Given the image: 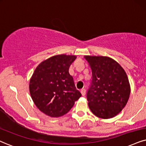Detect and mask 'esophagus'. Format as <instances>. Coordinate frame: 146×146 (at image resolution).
Returning <instances> with one entry per match:
<instances>
[{"label": "esophagus", "mask_w": 146, "mask_h": 146, "mask_svg": "<svg viewBox=\"0 0 146 146\" xmlns=\"http://www.w3.org/2000/svg\"><path fill=\"white\" fill-rule=\"evenodd\" d=\"M86 90H85L84 88H83V89L81 90V93H82L83 96H84L85 94H86Z\"/></svg>", "instance_id": "obj_1"}]
</instances>
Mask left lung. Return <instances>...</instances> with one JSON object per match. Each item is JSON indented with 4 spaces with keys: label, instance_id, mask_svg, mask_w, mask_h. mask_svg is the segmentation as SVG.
Listing matches in <instances>:
<instances>
[{
    "label": "left lung",
    "instance_id": "left-lung-1",
    "mask_svg": "<svg viewBox=\"0 0 146 146\" xmlns=\"http://www.w3.org/2000/svg\"><path fill=\"white\" fill-rule=\"evenodd\" d=\"M84 57L92 73L87 93L90 109L101 119L115 117L127 104L130 95V84L125 70L110 57Z\"/></svg>",
    "mask_w": 146,
    "mask_h": 146
}]
</instances>
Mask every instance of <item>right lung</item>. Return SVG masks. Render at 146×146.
Instances as JSON below:
<instances>
[{
    "instance_id": "1",
    "label": "right lung",
    "mask_w": 146,
    "mask_h": 146,
    "mask_svg": "<svg viewBox=\"0 0 146 146\" xmlns=\"http://www.w3.org/2000/svg\"><path fill=\"white\" fill-rule=\"evenodd\" d=\"M75 55L59 54L42 62L29 81V92L40 111L50 117L67 114L82 94L75 88L69 74Z\"/></svg>"
}]
</instances>
